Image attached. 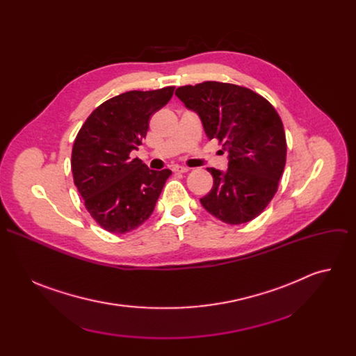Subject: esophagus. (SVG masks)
I'll use <instances>...</instances> for the list:
<instances>
[{
    "instance_id": "1",
    "label": "esophagus",
    "mask_w": 356,
    "mask_h": 356,
    "mask_svg": "<svg viewBox=\"0 0 356 356\" xmlns=\"http://www.w3.org/2000/svg\"><path fill=\"white\" fill-rule=\"evenodd\" d=\"M172 170H173L175 173H187L190 169L186 168V166H179V165H176V166L172 168Z\"/></svg>"
}]
</instances>
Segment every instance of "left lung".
<instances>
[{
	"label": "left lung",
	"instance_id": "1",
	"mask_svg": "<svg viewBox=\"0 0 356 356\" xmlns=\"http://www.w3.org/2000/svg\"><path fill=\"white\" fill-rule=\"evenodd\" d=\"M176 95L198 114L209 139L228 152V170L214 168V184L200 198L222 222L238 225L257 218L275 197L286 165L283 122L266 98L246 87L204 81L183 86Z\"/></svg>",
	"mask_w": 356,
	"mask_h": 356
}]
</instances>
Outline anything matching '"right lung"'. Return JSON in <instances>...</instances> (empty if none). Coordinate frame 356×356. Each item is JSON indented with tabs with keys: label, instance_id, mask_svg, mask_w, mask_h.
<instances>
[{
	"label": "right lung",
	"instance_id": "right-lung-1",
	"mask_svg": "<svg viewBox=\"0 0 356 356\" xmlns=\"http://www.w3.org/2000/svg\"><path fill=\"white\" fill-rule=\"evenodd\" d=\"M175 87L127 91L98 106L80 128L72 150L74 184L95 222L125 234L155 210L169 169L150 170L131 152L142 145L150 117L165 107Z\"/></svg>",
	"mask_w": 356,
	"mask_h": 356
}]
</instances>
